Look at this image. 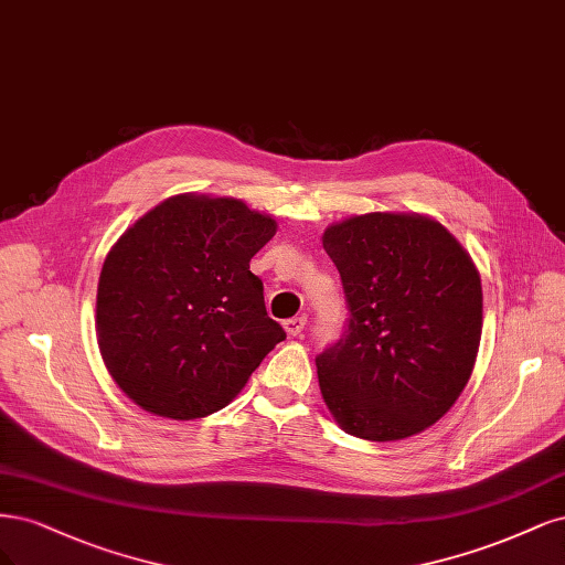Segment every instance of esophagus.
I'll return each mask as SVG.
<instances>
[{
	"mask_svg": "<svg viewBox=\"0 0 565 565\" xmlns=\"http://www.w3.org/2000/svg\"><path fill=\"white\" fill-rule=\"evenodd\" d=\"M305 323H307L305 317H294V319L284 321V329L288 335H300L305 331Z\"/></svg>",
	"mask_w": 565,
	"mask_h": 565,
	"instance_id": "obj_1",
	"label": "esophagus"
}]
</instances>
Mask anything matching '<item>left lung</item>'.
Here are the masks:
<instances>
[{"label":"left lung","mask_w":565,"mask_h":565,"mask_svg":"<svg viewBox=\"0 0 565 565\" xmlns=\"http://www.w3.org/2000/svg\"><path fill=\"white\" fill-rule=\"evenodd\" d=\"M348 326L317 354L326 406L366 441L427 429L458 402L475 369L481 277L455 236L425 215L366 213L323 232Z\"/></svg>","instance_id":"obj_1"}]
</instances>
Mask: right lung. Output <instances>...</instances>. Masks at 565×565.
I'll list each match as a JSON object with an SVG mask.
<instances>
[{
    "instance_id": "1",
    "label": "right lung",
    "mask_w": 565,
    "mask_h": 565,
    "mask_svg": "<svg viewBox=\"0 0 565 565\" xmlns=\"http://www.w3.org/2000/svg\"><path fill=\"white\" fill-rule=\"evenodd\" d=\"M277 223L239 199L180 194L107 253L96 331L107 371L142 411L194 420L225 408L286 338L250 258Z\"/></svg>"
}]
</instances>
